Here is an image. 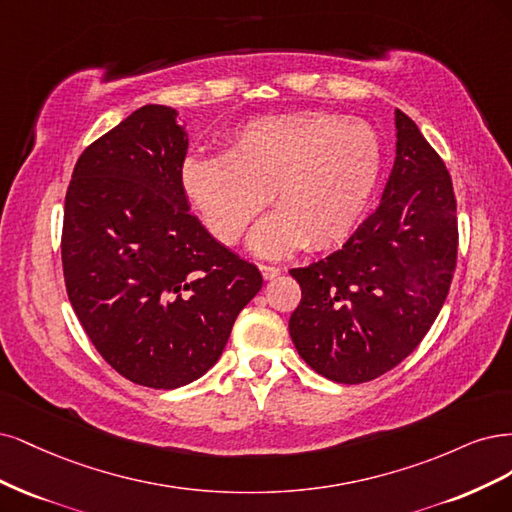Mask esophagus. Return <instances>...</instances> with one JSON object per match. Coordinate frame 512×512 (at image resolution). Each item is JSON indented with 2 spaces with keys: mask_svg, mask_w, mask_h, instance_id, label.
<instances>
[{
  "mask_svg": "<svg viewBox=\"0 0 512 512\" xmlns=\"http://www.w3.org/2000/svg\"><path fill=\"white\" fill-rule=\"evenodd\" d=\"M259 270H261V276L266 280H272L280 274V268H276V266H259Z\"/></svg>",
  "mask_w": 512,
  "mask_h": 512,
  "instance_id": "esophagus-1",
  "label": "esophagus"
}]
</instances>
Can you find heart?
Here are the masks:
<instances>
[{"mask_svg":"<svg viewBox=\"0 0 512 512\" xmlns=\"http://www.w3.org/2000/svg\"><path fill=\"white\" fill-rule=\"evenodd\" d=\"M383 168L372 125L332 112L263 117L236 131L225 157H189L183 189L208 232L236 244L270 200L276 212L253 232V251L329 249L349 236Z\"/></svg>","mask_w":512,"mask_h":512,"instance_id":"heart-1","label":"heart"}]
</instances>
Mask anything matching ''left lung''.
Wrapping results in <instances>:
<instances>
[{
    "instance_id": "left-lung-1",
    "label": "left lung",
    "mask_w": 512,
    "mask_h": 512,
    "mask_svg": "<svg viewBox=\"0 0 512 512\" xmlns=\"http://www.w3.org/2000/svg\"><path fill=\"white\" fill-rule=\"evenodd\" d=\"M381 204L342 249L293 268L302 289L289 334L306 364L357 385L417 349L447 300L457 263V204L449 170L402 110Z\"/></svg>"
}]
</instances>
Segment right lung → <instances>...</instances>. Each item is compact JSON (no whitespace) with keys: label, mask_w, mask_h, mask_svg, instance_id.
I'll list each match as a JSON object with an SVG mask.
<instances>
[{"label":"right lung","mask_w":512,"mask_h":512,"mask_svg":"<svg viewBox=\"0 0 512 512\" xmlns=\"http://www.w3.org/2000/svg\"><path fill=\"white\" fill-rule=\"evenodd\" d=\"M170 106L148 104L85 148L65 193L61 261L89 340L131 383L176 389L221 357L263 285L253 263L189 212V138Z\"/></svg>","instance_id":"add662e5"}]
</instances>
